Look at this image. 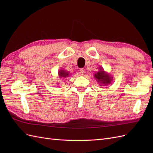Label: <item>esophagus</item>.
I'll list each match as a JSON object with an SVG mask.
<instances>
[{"instance_id": "34e87169", "label": "esophagus", "mask_w": 153, "mask_h": 153, "mask_svg": "<svg viewBox=\"0 0 153 153\" xmlns=\"http://www.w3.org/2000/svg\"><path fill=\"white\" fill-rule=\"evenodd\" d=\"M79 73L81 75H82V76H83L84 73H85V70H84L83 68H81V69L79 70Z\"/></svg>"}]
</instances>
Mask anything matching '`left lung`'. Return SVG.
<instances>
[{
    "instance_id": "8db88e82",
    "label": "left lung",
    "mask_w": 153,
    "mask_h": 153,
    "mask_svg": "<svg viewBox=\"0 0 153 153\" xmlns=\"http://www.w3.org/2000/svg\"><path fill=\"white\" fill-rule=\"evenodd\" d=\"M95 77L97 81L100 82V84H102V85H108V84L111 83V79H110V76L105 72V71L101 69L96 74H95Z\"/></svg>"
}]
</instances>
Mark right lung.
<instances>
[{
  "label": "right lung",
  "instance_id": "add662e5",
  "mask_svg": "<svg viewBox=\"0 0 153 153\" xmlns=\"http://www.w3.org/2000/svg\"><path fill=\"white\" fill-rule=\"evenodd\" d=\"M69 76V73L66 72L64 70H60L59 71V76L60 77H66Z\"/></svg>",
  "mask_w": 153,
  "mask_h": 153
}]
</instances>
